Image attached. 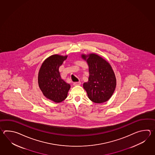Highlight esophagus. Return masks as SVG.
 Masks as SVG:
<instances>
[{
    "label": "esophagus",
    "mask_w": 155,
    "mask_h": 155,
    "mask_svg": "<svg viewBox=\"0 0 155 155\" xmlns=\"http://www.w3.org/2000/svg\"><path fill=\"white\" fill-rule=\"evenodd\" d=\"M80 85H81V82H74V83L73 84V85L74 86H78Z\"/></svg>",
    "instance_id": "1"
}]
</instances>
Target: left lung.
<instances>
[{"label":"left lung","mask_w":155,"mask_h":155,"mask_svg":"<svg viewBox=\"0 0 155 155\" xmlns=\"http://www.w3.org/2000/svg\"><path fill=\"white\" fill-rule=\"evenodd\" d=\"M81 58L89 66L88 81L84 83L83 87L89 99L97 104L108 101L116 86L115 75L111 65L94 53L82 54Z\"/></svg>","instance_id":"obj_1"}]
</instances>
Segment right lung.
<instances>
[{"label":"right lung","mask_w":155,"mask_h":155,"mask_svg":"<svg viewBox=\"0 0 155 155\" xmlns=\"http://www.w3.org/2000/svg\"><path fill=\"white\" fill-rule=\"evenodd\" d=\"M68 55L55 54L44 60L38 73V84L43 95L56 103L66 99L70 85L61 79L59 69Z\"/></svg>","instance_id":"add662e5"}]
</instances>
